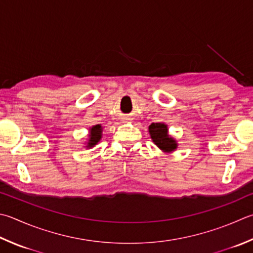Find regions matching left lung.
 <instances>
[{
	"label": "left lung",
	"instance_id": "8db88e82",
	"mask_svg": "<svg viewBox=\"0 0 253 253\" xmlns=\"http://www.w3.org/2000/svg\"><path fill=\"white\" fill-rule=\"evenodd\" d=\"M149 132L154 144L163 152L169 153L177 149V142L169 135V128L165 123H152L149 126Z\"/></svg>",
	"mask_w": 253,
	"mask_h": 253
}]
</instances>
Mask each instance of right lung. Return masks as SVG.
I'll use <instances>...</instances> for the list:
<instances>
[{
    "mask_svg": "<svg viewBox=\"0 0 253 253\" xmlns=\"http://www.w3.org/2000/svg\"><path fill=\"white\" fill-rule=\"evenodd\" d=\"M102 137V126L100 125L93 126L92 127H90V134H89V140L87 143V149H90V147H93L97 143L101 140Z\"/></svg>",
    "mask_w": 253,
    "mask_h": 253,
    "instance_id": "1",
    "label": "right lung"
}]
</instances>
